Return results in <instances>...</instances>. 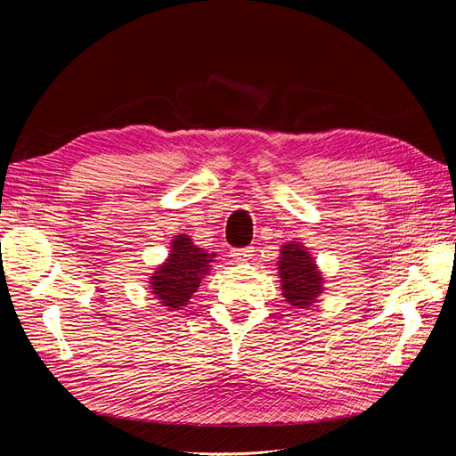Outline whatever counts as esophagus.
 I'll use <instances>...</instances> for the list:
<instances>
[{
  "instance_id": "34e87169",
  "label": "esophagus",
  "mask_w": 456,
  "mask_h": 456,
  "mask_svg": "<svg viewBox=\"0 0 456 456\" xmlns=\"http://www.w3.org/2000/svg\"><path fill=\"white\" fill-rule=\"evenodd\" d=\"M232 258L236 260V262H242V260H248L249 256H253V248L249 246V248H240V249H232Z\"/></svg>"
}]
</instances>
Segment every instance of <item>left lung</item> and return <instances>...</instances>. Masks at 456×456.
I'll return each instance as SVG.
<instances>
[{
  "label": "left lung",
  "instance_id": "left-lung-1",
  "mask_svg": "<svg viewBox=\"0 0 456 456\" xmlns=\"http://www.w3.org/2000/svg\"><path fill=\"white\" fill-rule=\"evenodd\" d=\"M282 294L292 306L306 308L322 294V277L313 256L299 244H286L279 256Z\"/></svg>",
  "mask_w": 456,
  "mask_h": 456
}]
</instances>
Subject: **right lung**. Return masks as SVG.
Wrapping results in <instances>:
<instances>
[{"mask_svg": "<svg viewBox=\"0 0 456 456\" xmlns=\"http://www.w3.org/2000/svg\"><path fill=\"white\" fill-rule=\"evenodd\" d=\"M214 255L194 246L190 236L179 234L172 242L170 258L151 273V290L162 306L179 310L198 290L201 277L208 273Z\"/></svg>", "mask_w": 456, "mask_h": 456, "instance_id": "1", "label": "right lung"}]
</instances>
